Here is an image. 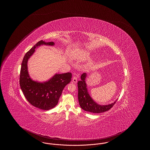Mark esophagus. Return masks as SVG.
I'll list each match as a JSON object with an SVG mask.
<instances>
[{"label":"esophagus","mask_w":150,"mask_h":150,"mask_svg":"<svg viewBox=\"0 0 150 150\" xmlns=\"http://www.w3.org/2000/svg\"><path fill=\"white\" fill-rule=\"evenodd\" d=\"M72 81H73V83H76V82H77V78H76V76H73V78H72Z\"/></svg>","instance_id":"1"}]
</instances>
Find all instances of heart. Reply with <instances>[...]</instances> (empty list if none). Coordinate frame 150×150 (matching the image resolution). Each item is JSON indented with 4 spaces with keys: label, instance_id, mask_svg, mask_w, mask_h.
Masks as SVG:
<instances>
[{
    "label": "heart",
    "instance_id": "obj_1",
    "mask_svg": "<svg viewBox=\"0 0 150 150\" xmlns=\"http://www.w3.org/2000/svg\"><path fill=\"white\" fill-rule=\"evenodd\" d=\"M90 53L87 50H78L73 52L72 54V57L74 59L78 61L85 60L89 57Z\"/></svg>",
    "mask_w": 150,
    "mask_h": 150
}]
</instances>
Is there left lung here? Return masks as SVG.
Segmentation results:
<instances>
[{"mask_svg": "<svg viewBox=\"0 0 150 150\" xmlns=\"http://www.w3.org/2000/svg\"><path fill=\"white\" fill-rule=\"evenodd\" d=\"M87 74L83 73L81 76V80L78 82V100L80 107L86 112L93 113H101L108 111L114 105L115 102L108 105H100L95 102L89 96L87 91L86 79Z\"/></svg>", "mask_w": 150, "mask_h": 150, "instance_id": "1", "label": "left lung"}]
</instances>
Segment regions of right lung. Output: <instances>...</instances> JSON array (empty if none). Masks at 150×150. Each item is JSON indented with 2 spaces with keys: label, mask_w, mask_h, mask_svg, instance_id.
Masks as SVG:
<instances>
[{
  "label": "right lung",
  "mask_w": 150,
  "mask_h": 150,
  "mask_svg": "<svg viewBox=\"0 0 150 150\" xmlns=\"http://www.w3.org/2000/svg\"><path fill=\"white\" fill-rule=\"evenodd\" d=\"M54 42H38L23 58L20 74V85L25 98L32 105L44 110L53 108L58 100L65 86L70 83L72 74H55L51 79L43 83L34 81L28 74L27 62L35 52V49L41 45L52 46Z\"/></svg>",
  "instance_id": "obj_1"
}]
</instances>
